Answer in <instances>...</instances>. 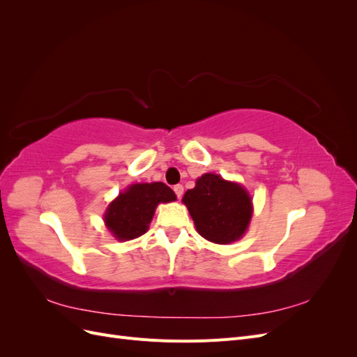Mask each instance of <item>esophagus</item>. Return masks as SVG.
I'll return each mask as SVG.
<instances>
[{
  "label": "esophagus",
  "instance_id": "1",
  "mask_svg": "<svg viewBox=\"0 0 357 357\" xmlns=\"http://www.w3.org/2000/svg\"><path fill=\"white\" fill-rule=\"evenodd\" d=\"M172 189H174V192H176V195H177V198L180 199L181 197H183V192H185V189H183V186L181 185H176L174 188H172Z\"/></svg>",
  "mask_w": 357,
  "mask_h": 357
}]
</instances>
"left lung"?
<instances>
[{
	"mask_svg": "<svg viewBox=\"0 0 357 357\" xmlns=\"http://www.w3.org/2000/svg\"><path fill=\"white\" fill-rule=\"evenodd\" d=\"M183 204L188 207L198 234L215 244L240 240L253 214L248 192L238 183L226 181L211 172L197 180L195 188L183 197Z\"/></svg>",
	"mask_w": 357,
	"mask_h": 357,
	"instance_id": "1",
	"label": "left lung"
}]
</instances>
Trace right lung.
<instances>
[{
	"instance_id": "1",
	"label": "right lung",
	"mask_w": 357,
	"mask_h": 357,
	"mask_svg": "<svg viewBox=\"0 0 357 357\" xmlns=\"http://www.w3.org/2000/svg\"><path fill=\"white\" fill-rule=\"evenodd\" d=\"M176 201V193L165 183H137L110 202L104 214L105 226L119 241H129L146 234L160 202Z\"/></svg>"
}]
</instances>
